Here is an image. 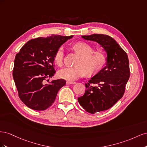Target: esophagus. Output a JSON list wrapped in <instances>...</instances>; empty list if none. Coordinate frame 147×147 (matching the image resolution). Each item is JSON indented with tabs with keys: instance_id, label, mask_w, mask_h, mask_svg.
<instances>
[{
	"instance_id": "1",
	"label": "esophagus",
	"mask_w": 147,
	"mask_h": 147,
	"mask_svg": "<svg viewBox=\"0 0 147 147\" xmlns=\"http://www.w3.org/2000/svg\"><path fill=\"white\" fill-rule=\"evenodd\" d=\"M75 83L74 82H67L66 84H75Z\"/></svg>"
}]
</instances>
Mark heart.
<instances>
[{"label":"heart","mask_w":147,"mask_h":147,"mask_svg":"<svg viewBox=\"0 0 147 147\" xmlns=\"http://www.w3.org/2000/svg\"><path fill=\"white\" fill-rule=\"evenodd\" d=\"M72 50L80 56L75 66L65 67L58 72V76L67 81H74L88 73L94 75L99 72L107 62V54L104 48L100 47L94 50V47L86 42H78L72 45ZM64 49L59 47L56 51L53 60L59 67L64 59Z\"/></svg>","instance_id":"1"}]
</instances>
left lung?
Segmentation results:
<instances>
[{"label":"left lung","mask_w":147,"mask_h":147,"mask_svg":"<svg viewBox=\"0 0 147 147\" xmlns=\"http://www.w3.org/2000/svg\"><path fill=\"white\" fill-rule=\"evenodd\" d=\"M82 37L99 43L107 53L105 66L85 84V92L78 98L86 112L94 114L110 109L123 96L130 69L127 53L112 37L97 34Z\"/></svg>","instance_id":"1"}]
</instances>
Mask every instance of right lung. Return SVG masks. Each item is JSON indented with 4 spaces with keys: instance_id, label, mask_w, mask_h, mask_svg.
I'll list each match as a JSON object with an SVG mask.
<instances>
[{
    "instance_id": "right-lung-1",
    "label": "right lung",
    "mask_w": 147,
    "mask_h": 147,
    "mask_svg": "<svg viewBox=\"0 0 147 147\" xmlns=\"http://www.w3.org/2000/svg\"><path fill=\"white\" fill-rule=\"evenodd\" d=\"M73 35H53L47 37L31 39L20 49L15 59L13 77L18 96L29 108L45 110L55 102L57 92L66 82L63 79L53 80V57L56 51Z\"/></svg>"
}]
</instances>
